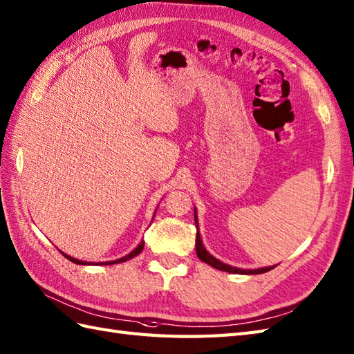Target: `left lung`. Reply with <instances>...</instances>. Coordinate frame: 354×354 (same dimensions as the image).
Masks as SVG:
<instances>
[{
	"label": "left lung",
	"mask_w": 354,
	"mask_h": 354,
	"mask_svg": "<svg viewBox=\"0 0 354 354\" xmlns=\"http://www.w3.org/2000/svg\"><path fill=\"white\" fill-rule=\"evenodd\" d=\"M194 219H195V227H197V239H195V251H197V256L200 261H203L204 263H207L210 266H214V268L219 270V271H225V272H232V274H262L272 270L274 266H263V268H257V270H242V268H236V266H232V265H227L224 262L219 261L215 256H212L209 251L206 250V247L203 245V241H201V234H200V229H198V216H197V209L194 207Z\"/></svg>",
	"instance_id": "8db88e82"
}]
</instances>
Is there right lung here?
<instances>
[{
	"label": "right lung",
	"mask_w": 354,
	"mask_h": 354,
	"mask_svg": "<svg viewBox=\"0 0 354 354\" xmlns=\"http://www.w3.org/2000/svg\"><path fill=\"white\" fill-rule=\"evenodd\" d=\"M154 215H156V212H154ZM144 241H140L139 243H138V247L133 250V251H130L129 254H125L124 257H120V259H116V261H109V262H84V261H80V259H75V257H73V256H69V254H65L64 251H60L62 254H64L68 261H71V262H74V263H77V265H113V263H121V262H127V261H130V259H133L135 256H138L140 251L144 250Z\"/></svg>",
	"instance_id": "add662e5"
}]
</instances>
